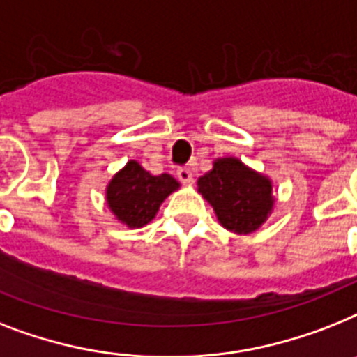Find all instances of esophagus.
Masks as SVG:
<instances>
[{
    "instance_id": "34e87169",
    "label": "esophagus",
    "mask_w": 357,
    "mask_h": 357,
    "mask_svg": "<svg viewBox=\"0 0 357 357\" xmlns=\"http://www.w3.org/2000/svg\"><path fill=\"white\" fill-rule=\"evenodd\" d=\"M176 175H178L181 182H184V184H193V181H195V172L188 166L178 167V169H176Z\"/></svg>"
}]
</instances>
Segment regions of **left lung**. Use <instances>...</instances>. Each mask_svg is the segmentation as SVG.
<instances>
[{
	"label": "left lung",
	"instance_id": "left-lung-1",
	"mask_svg": "<svg viewBox=\"0 0 357 357\" xmlns=\"http://www.w3.org/2000/svg\"><path fill=\"white\" fill-rule=\"evenodd\" d=\"M197 184L220 225L235 234L255 231L272 211V182L237 158L215 160L213 169Z\"/></svg>",
	"mask_w": 357,
	"mask_h": 357
}]
</instances>
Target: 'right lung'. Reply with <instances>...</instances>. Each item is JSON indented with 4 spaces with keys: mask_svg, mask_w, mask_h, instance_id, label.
<instances>
[{
    "mask_svg": "<svg viewBox=\"0 0 357 357\" xmlns=\"http://www.w3.org/2000/svg\"><path fill=\"white\" fill-rule=\"evenodd\" d=\"M176 188L178 182L172 175H151L137 160H131L109 182L107 204L120 222L142 228L151 222L164 199Z\"/></svg>",
    "mask_w": 357,
    "mask_h": 357,
    "instance_id": "right-lung-1",
    "label": "right lung"
}]
</instances>
